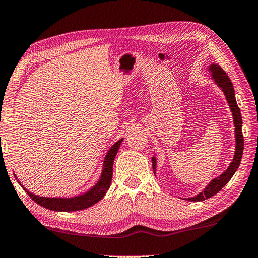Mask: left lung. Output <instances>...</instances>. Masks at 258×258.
<instances>
[{
	"instance_id": "left-lung-1",
	"label": "left lung",
	"mask_w": 258,
	"mask_h": 258,
	"mask_svg": "<svg viewBox=\"0 0 258 258\" xmlns=\"http://www.w3.org/2000/svg\"><path fill=\"white\" fill-rule=\"evenodd\" d=\"M210 71L212 72L213 80L216 81L218 86L221 87L223 93H225L228 103H229L232 115H234L235 131H236V153H235L234 160H232L230 166L228 167L227 171L223 174H221L218 178L212 179V182L206 187L205 191L201 192L200 194H198L197 197L187 199L189 201H203L206 200V199L216 196L218 192L221 191V188L230 181V178L234 176L237 168L239 167L240 160L242 157V152H244V137H242V131H241L242 120H241L240 109L238 108V104L236 102L234 86H232L231 81L229 77H228L227 73L223 71L219 65L212 64L210 66ZM152 163H153V168L155 172V167H156V159H155V157L152 158Z\"/></svg>"
}]
</instances>
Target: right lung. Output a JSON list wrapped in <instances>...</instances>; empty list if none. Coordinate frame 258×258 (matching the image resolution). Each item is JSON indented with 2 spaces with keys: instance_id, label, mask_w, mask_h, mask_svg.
Segmentation results:
<instances>
[{
  "instance_id": "1",
  "label": "right lung",
  "mask_w": 258,
  "mask_h": 258,
  "mask_svg": "<svg viewBox=\"0 0 258 258\" xmlns=\"http://www.w3.org/2000/svg\"><path fill=\"white\" fill-rule=\"evenodd\" d=\"M121 143H122V139L118 140V142L111 147L108 155H106L105 157L103 172H102V176L100 178V181L93 188H91L89 192L83 194V196H80L73 199L42 198V197L35 196V194L28 192L23 186L22 187L24 188V191L29 194V197H30L36 203H38L39 206H41L46 209H49V210H52V211H65V212L80 211V210H83V209L92 207L104 197V194L106 193V191H108L111 185L112 174H113V160L116 153H118V149L120 147Z\"/></svg>"
}]
</instances>
